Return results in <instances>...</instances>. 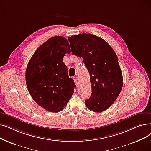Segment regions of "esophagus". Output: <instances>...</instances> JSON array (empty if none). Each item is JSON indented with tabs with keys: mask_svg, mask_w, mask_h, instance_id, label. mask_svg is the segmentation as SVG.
I'll use <instances>...</instances> for the list:
<instances>
[{
	"mask_svg": "<svg viewBox=\"0 0 151 151\" xmlns=\"http://www.w3.org/2000/svg\"><path fill=\"white\" fill-rule=\"evenodd\" d=\"M73 79L74 80V81H75V83L76 84H78V78L76 77V76H73Z\"/></svg>",
	"mask_w": 151,
	"mask_h": 151,
	"instance_id": "esophagus-1",
	"label": "esophagus"
}]
</instances>
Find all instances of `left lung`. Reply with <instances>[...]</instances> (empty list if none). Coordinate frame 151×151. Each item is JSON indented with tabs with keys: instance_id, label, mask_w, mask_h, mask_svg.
<instances>
[{
	"instance_id": "8db88e82",
	"label": "left lung",
	"mask_w": 151,
	"mask_h": 151,
	"mask_svg": "<svg viewBox=\"0 0 151 151\" xmlns=\"http://www.w3.org/2000/svg\"><path fill=\"white\" fill-rule=\"evenodd\" d=\"M68 39L72 54L83 57L90 75L92 93L85 104L94 112H104L114 104L123 87L117 55L106 41L92 34L74 35Z\"/></svg>"
}]
</instances>
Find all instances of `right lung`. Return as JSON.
I'll use <instances>...</instances> for the list:
<instances>
[{
    "mask_svg": "<svg viewBox=\"0 0 151 151\" xmlns=\"http://www.w3.org/2000/svg\"><path fill=\"white\" fill-rule=\"evenodd\" d=\"M70 52L67 39L54 36L37 49L28 63L25 78L29 93L49 112H60L74 93L76 85L63 62L65 54Z\"/></svg>",
    "mask_w": 151,
    "mask_h": 151,
    "instance_id": "add662e5",
    "label": "right lung"
}]
</instances>
